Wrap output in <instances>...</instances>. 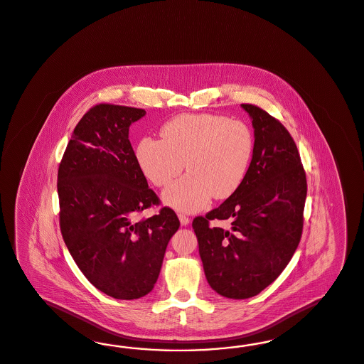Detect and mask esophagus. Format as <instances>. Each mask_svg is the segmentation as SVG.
<instances>
[{
    "instance_id": "obj_1",
    "label": "esophagus",
    "mask_w": 364,
    "mask_h": 364,
    "mask_svg": "<svg viewBox=\"0 0 364 364\" xmlns=\"http://www.w3.org/2000/svg\"><path fill=\"white\" fill-rule=\"evenodd\" d=\"M178 220H180L181 226H188L189 222H191V219H189L188 216H186V215H183V213H178Z\"/></svg>"
}]
</instances>
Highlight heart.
<instances>
[{"label": "heart", "instance_id": "b5f03b06", "mask_svg": "<svg viewBox=\"0 0 364 364\" xmlns=\"http://www.w3.org/2000/svg\"><path fill=\"white\" fill-rule=\"evenodd\" d=\"M250 129L238 119L213 114H181L164 124L160 139L136 146L138 168L153 186L166 187L164 203L181 213L203 210L211 198L223 200L242 186L252 156Z\"/></svg>", "mask_w": 364, "mask_h": 364}]
</instances>
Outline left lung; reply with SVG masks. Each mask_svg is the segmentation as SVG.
Segmentation results:
<instances>
[{"label": "left lung", "mask_w": 364, "mask_h": 364, "mask_svg": "<svg viewBox=\"0 0 364 364\" xmlns=\"http://www.w3.org/2000/svg\"><path fill=\"white\" fill-rule=\"evenodd\" d=\"M254 127L250 166L238 191L193 219L210 287L227 299H250L282 273L300 243L306 176L287 127L261 107L243 103ZM213 220H230V229Z\"/></svg>", "instance_id": "1"}]
</instances>
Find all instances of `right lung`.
Returning <instances> with one entry per match:
<instances>
[{"instance_id":"1","label":"right lung","mask_w":364,"mask_h":364,"mask_svg":"<svg viewBox=\"0 0 364 364\" xmlns=\"http://www.w3.org/2000/svg\"><path fill=\"white\" fill-rule=\"evenodd\" d=\"M142 109L100 103L77 122L58 171L60 231L88 281L118 300L146 296L159 278L168 242L180 227L159 205L138 168L129 127Z\"/></svg>"}]
</instances>
